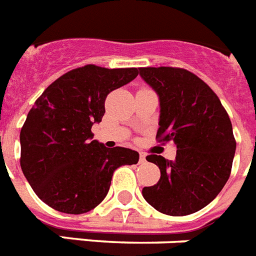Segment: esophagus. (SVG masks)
<instances>
[{"label": "esophagus", "mask_w": 256, "mask_h": 256, "mask_svg": "<svg viewBox=\"0 0 256 256\" xmlns=\"http://www.w3.org/2000/svg\"><path fill=\"white\" fill-rule=\"evenodd\" d=\"M146 156H147V154H146V152H143V151H139V162H146Z\"/></svg>", "instance_id": "esophagus-1"}]
</instances>
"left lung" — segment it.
I'll return each mask as SVG.
<instances>
[{
    "mask_svg": "<svg viewBox=\"0 0 256 256\" xmlns=\"http://www.w3.org/2000/svg\"><path fill=\"white\" fill-rule=\"evenodd\" d=\"M139 74L158 92V142L173 140L176 160L148 154L160 180L143 188L146 200L158 212L186 216L210 204L229 180L236 152L230 118L212 88L182 68H140Z\"/></svg>",
    "mask_w": 256,
    "mask_h": 256,
    "instance_id": "1",
    "label": "left lung"
}]
</instances>
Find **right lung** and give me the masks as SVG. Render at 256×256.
<instances>
[{
  "label": "right lung",
  "mask_w": 256,
  "mask_h": 256,
  "mask_svg": "<svg viewBox=\"0 0 256 256\" xmlns=\"http://www.w3.org/2000/svg\"><path fill=\"white\" fill-rule=\"evenodd\" d=\"M139 74L136 68H72L45 88L20 130V168L45 204L80 214L108 194L113 173L136 164L130 148H106L92 140V124L102 121L105 98Z\"/></svg>",
  "instance_id": "right-lung-1"
}]
</instances>
